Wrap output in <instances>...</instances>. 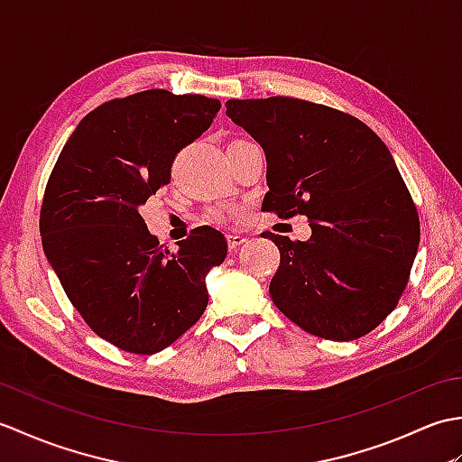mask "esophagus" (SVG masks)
Listing matches in <instances>:
<instances>
[{
    "mask_svg": "<svg viewBox=\"0 0 462 462\" xmlns=\"http://www.w3.org/2000/svg\"><path fill=\"white\" fill-rule=\"evenodd\" d=\"M228 248H230V252H236L240 246H244V244L248 242V238L246 236H242V234H228Z\"/></svg>",
    "mask_w": 462,
    "mask_h": 462,
    "instance_id": "1",
    "label": "esophagus"
}]
</instances>
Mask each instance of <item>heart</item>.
I'll list each match as a JSON object with an SVG mask.
<instances>
[{
  "label": "heart",
  "mask_w": 462,
  "mask_h": 462,
  "mask_svg": "<svg viewBox=\"0 0 462 462\" xmlns=\"http://www.w3.org/2000/svg\"><path fill=\"white\" fill-rule=\"evenodd\" d=\"M230 214H232L230 208H222V206H218V208H212V210L208 212V218L214 220V222H222V220L228 218Z\"/></svg>",
  "instance_id": "1"
}]
</instances>
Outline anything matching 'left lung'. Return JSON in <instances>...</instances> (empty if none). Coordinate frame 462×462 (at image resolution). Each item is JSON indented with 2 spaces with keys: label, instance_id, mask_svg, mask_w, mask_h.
<instances>
[{
  "label": "left lung",
  "instance_id": "1",
  "mask_svg": "<svg viewBox=\"0 0 462 462\" xmlns=\"http://www.w3.org/2000/svg\"><path fill=\"white\" fill-rule=\"evenodd\" d=\"M226 115L266 152L262 210L310 218L308 242L262 234L280 250L270 282L276 308L323 339L375 329L403 296L420 236L385 143L356 116L291 97L230 99Z\"/></svg>",
  "mask_w": 462,
  "mask_h": 462
}]
</instances>
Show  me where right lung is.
<instances>
[{"instance_id": "right-lung-1", "label": "right lung", "mask_w": 462, "mask_h": 462, "mask_svg": "<svg viewBox=\"0 0 462 462\" xmlns=\"http://www.w3.org/2000/svg\"><path fill=\"white\" fill-rule=\"evenodd\" d=\"M218 111L220 101L164 89L111 99L85 115L49 174L45 256L87 326L123 351H162L208 306L204 278L228 254L224 234L199 226L162 250L139 208Z\"/></svg>"}]
</instances>
